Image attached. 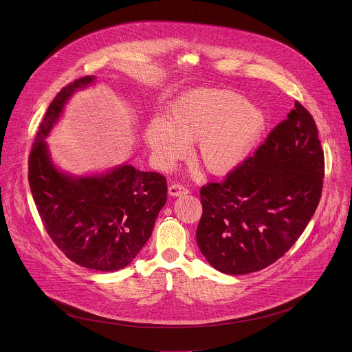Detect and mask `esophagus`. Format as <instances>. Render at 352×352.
Here are the masks:
<instances>
[{"mask_svg":"<svg viewBox=\"0 0 352 352\" xmlns=\"http://www.w3.org/2000/svg\"><path fill=\"white\" fill-rule=\"evenodd\" d=\"M188 192L189 190L179 184H173L168 186V195H171V196H181V195H186Z\"/></svg>","mask_w":352,"mask_h":352,"instance_id":"obj_1","label":"esophagus"}]
</instances>
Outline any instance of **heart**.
Instances as JSON below:
<instances>
[{
    "label": "heart",
    "instance_id": "obj_1",
    "mask_svg": "<svg viewBox=\"0 0 352 352\" xmlns=\"http://www.w3.org/2000/svg\"><path fill=\"white\" fill-rule=\"evenodd\" d=\"M265 111L239 93L224 89H195L168 106L166 120L144 128V142L160 168L173 167L196 142L195 159L206 173L227 175L252 155L265 129Z\"/></svg>",
    "mask_w": 352,
    "mask_h": 352
}]
</instances>
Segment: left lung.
<instances>
[{
    "label": "left lung",
    "instance_id": "1",
    "mask_svg": "<svg viewBox=\"0 0 352 352\" xmlns=\"http://www.w3.org/2000/svg\"><path fill=\"white\" fill-rule=\"evenodd\" d=\"M324 156L318 128L298 102L252 157L223 182L200 189V252L219 272L248 274L277 259L304 232L319 205Z\"/></svg>",
    "mask_w": 352,
    "mask_h": 352
}]
</instances>
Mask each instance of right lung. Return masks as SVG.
<instances>
[{
  "instance_id": "1",
  "label": "right lung",
  "mask_w": 352,
  "mask_h": 352,
  "mask_svg": "<svg viewBox=\"0 0 352 352\" xmlns=\"http://www.w3.org/2000/svg\"><path fill=\"white\" fill-rule=\"evenodd\" d=\"M94 79L83 76L67 85L48 106L32 146L28 175L44 228L65 256L87 269L116 272L126 267L152 235L167 202V181L128 163L85 177L56 167L44 139L69 97Z\"/></svg>"
}]
</instances>
